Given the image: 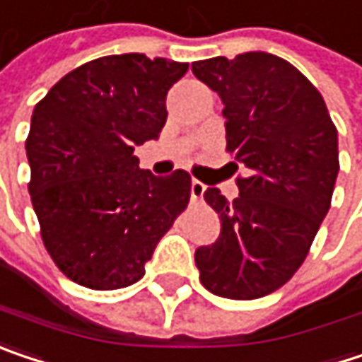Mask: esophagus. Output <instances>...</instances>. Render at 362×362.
I'll list each match as a JSON object with an SVG mask.
<instances>
[{
    "instance_id": "1",
    "label": "esophagus",
    "mask_w": 362,
    "mask_h": 362,
    "mask_svg": "<svg viewBox=\"0 0 362 362\" xmlns=\"http://www.w3.org/2000/svg\"><path fill=\"white\" fill-rule=\"evenodd\" d=\"M203 194H205V184L201 180L190 182V199L199 201V199H203Z\"/></svg>"
}]
</instances>
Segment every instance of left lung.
<instances>
[{
    "label": "left lung",
    "mask_w": 362,
    "mask_h": 362,
    "mask_svg": "<svg viewBox=\"0 0 362 362\" xmlns=\"http://www.w3.org/2000/svg\"><path fill=\"white\" fill-rule=\"evenodd\" d=\"M192 74L219 95L232 163L247 168L232 203L219 188L205 190L221 232L197 248L194 261L209 292L261 298L303 265L329 211L338 130L321 93L274 53L192 62Z\"/></svg>",
    "instance_id": "obj_1"
}]
</instances>
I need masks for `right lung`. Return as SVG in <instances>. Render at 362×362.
I'll use <instances>...</instances> for the list:
<instances>
[{
	"label": "right lung",
	"instance_id": "add662e5",
	"mask_svg": "<svg viewBox=\"0 0 362 362\" xmlns=\"http://www.w3.org/2000/svg\"><path fill=\"white\" fill-rule=\"evenodd\" d=\"M188 64L105 55L66 74L37 103L26 139L30 201L64 276L93 290L126 288L190 199V176H153L134 148L157 139L168 90Z\"/></svg>",
	"mask_w": 362,
	"mask_h": 362
}]
</instances>
